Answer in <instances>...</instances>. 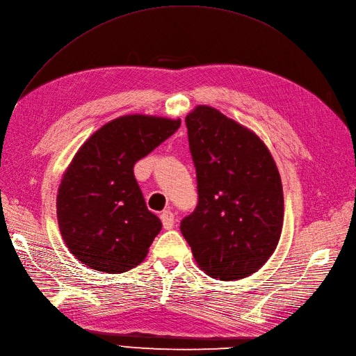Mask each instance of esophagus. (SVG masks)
Wrapping results in <instances>:
<instances>
[{"mask_svg":"<svg viewBox=\"0 0 356 356\" xmlns=\"http://www.w3.org/2000/svg\"><path fill=\"white\" fill-rule=\"evenodd\" d=\"M161 218V222H163V227L165 229H172L173 228V224H175V213L170 211V209H165L161 212L160 215Z\"/></svg>","mask_w":356,"mask_h":356,"instance_id":"34e87169","label":"esophagus"}]
</instances>
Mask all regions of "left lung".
<instances>
[{
	"instance_id": "obj_1",
	"label": "left lung",
	"mask_w": 356,
	"mask_h": 356,
	"mask_svg": "<svg viewBox=\"0 0 356 356\" xmlns=\"http://www.w3.org/2000/svg\"><path fill=\"white\" fill-rule=\"evenodd\" d=\"M197 205L180 222L199 268L215 280L245 277L281 237L282 183L270 152L247 128L209 106L186 116Z\"/></svg>"
}]
</instances>
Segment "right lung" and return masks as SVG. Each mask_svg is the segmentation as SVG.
<instances>
[{
  "label": "right lung",
  "mask_w": 356,
  "mask_h": 356,
  "mask_svg": "<svg viewBox=\"0 0 356 356\" xmlns=\"http://www.w3.org/2000/svg\"><path fill=\"white\" fill-rule=\"evenodd\" d=\"M180 128V119L122 116L92 134L75 154L58 191L60 234L86 266L122 273L140 265L161 221L134 176L138 160Z\"/></svg>",
  "instance_id": "add662e5"
}]
</instances>
